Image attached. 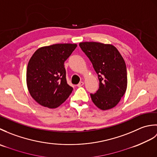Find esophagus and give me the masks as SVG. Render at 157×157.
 Segmentation results:
<instances>
[{"mask_svg":"<svg viewBox=\"0 0 157 157\" xmlns=\"http://www.w3.org/2000/svg\"><path fill=\"white\" fill-rule=\"evenodd\" d=\"M84 82H80L78 85H77V86H78V87H81V86H84Z\"/></svg>","mask_w":157,"mask_h":157,"instance_id":"1","label":"esophagus"}]
</instances>
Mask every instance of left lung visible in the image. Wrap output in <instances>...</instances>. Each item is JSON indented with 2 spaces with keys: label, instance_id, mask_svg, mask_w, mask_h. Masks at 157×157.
I'll list each match as a JSON object with an SVG mask.
<instances>
[{
  "label": "left lung",
  "instance_id": "left-lung-1",
  "mask_svg": "<svg viewBox=\"0 0 157 157\" xmlns=\"http://www.w3.org/2000/svg\"><path fill=\"white\" fill-rule=\"evenodd\" d=\"M79 45L98 77L99 88L90 94L92 102L103 111L115 107L124 95L128 84L124 59L111 44L85 42Z\"/></svg>",
  "mask_w": 157,
  "mask_h": 157
}]
</instances>
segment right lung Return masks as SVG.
Listing matches in <instances>:
<instances>
[{"mask_svg": "<svg viewBox=\"0 0 157 157\" xmlns=\"http://www.w3.org/2000/svg\"><path fill=\"white\" fill-rule=\"evenodd\" d=\"M75 44H56L38 48L29 59L26 81L29 94L38 104L55 109L64 102L73 88L66 79L64 63Z\"/></svg>", "mask_w": 157, "mask_h": 157, "instance_id": "obj_1", "label": "right lung"}]
</instances>
